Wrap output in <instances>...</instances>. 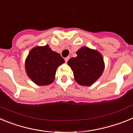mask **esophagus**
Wrapping results in <instances>:
<instances>
[{
  "mask_svg": "<svg viewBox=\"0 0 133 133\" xmlns=\"http://www.w3.org/2000/svg\"><path fill=\"white\" fill-rule=\"evenodd\" d=\"M69 56H67V57H66V58H64V61H65L66 63H67L68 61H69Z\"/></svg>",
  "mask_w": 133,
  "mask_h": 133,
  "instance_id": "1",
  "label": "esophagus"
}]
</instances>
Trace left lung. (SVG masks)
Segmentation results:
<instances>
[{"mask_svg": "<svg viewBox=\"0 0 133 133\" xmlns=\"http://www.w3.org/2000/svg\"><path fill=\"white\" fill-rule=\"evenodd\" d=\"M77 57H72L68 64L73 71L75 79L82 86L92 85L103 74L104 63L103 56L97 50L83 46L77 51Z\"/></svg>", "mask_w": 133, "mask_h": 133, "instance_id": "obj_1", "label": "left lung"}]
</instances>
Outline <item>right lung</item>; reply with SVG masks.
Wrapping results in <instances>:
<instances>
[{
	"mask_svg": "<svg viewBox=\"0 0 133 133\" xmlns=\"http://www.w3.org/2000/svg\"><path fill=\"white\" fill-rule=\"evenodd\" d=\"M64 63L61 55L52 51L49 45L36 46L26 58V72L37 85H48L55 80L57 68Z\"/></svg>",
	"mask_w": 133,
	"mask_h": 133,
	"instance_id": "add662e5",
	"label": "right lung"
}]
</instances>
